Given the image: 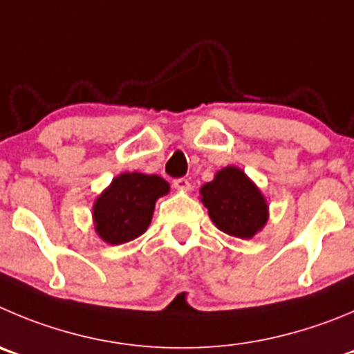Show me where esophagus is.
<instances>
[{"mask_svg": "<svg viewBox=\"0 0 354 354\" xmlns=\"http://www.w3.org/2000/svg\"><path fill=\"white\" fill-rule=\"evenodd\" d=\"M173 185L176 190H185V192H187V190H190V181H188L187 178H174Z\"/></svg>", "mask_w": 354, "mask_h": 354, "instance_id": "1", "label": "esophagus"}]
</instances>
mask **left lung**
Returning <instances> with one entry per match:
<instances>
[{"label": "left lung", "instance_id": "left-lung-1", "mask_svg": "<svg viewBox=\"0 0 354 354\" xmlns=\"http://www.w3.org/2000/svg\"><path fill=\"white\" fill-rule=\"evenodd\" d=\"M214 225L241 239L255 236L267 222V204L259 188L237 167H223L201 188Z\"/></svg>", "mask_w": 354, "mask_h": 354}]
</instances>
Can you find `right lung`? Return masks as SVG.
Returning <instances> with one entry per match:
<instances>
[{"label": "right lung", "instance_id": "add662e5", "mask_svg": "<svg viewBox=\"0 0 354 354\" xmlns=\"http://www.w3.org/2000/svg\"><path fill=\"white\" fill-rule=\"evenodd\" d=\"M169 192V183L157 174L124 173L94 204V222L99 237L110 244H124L148 229L155 201Z\"/></svg>", "mask_w": 354, "mask_h": 354}]
</instances>
